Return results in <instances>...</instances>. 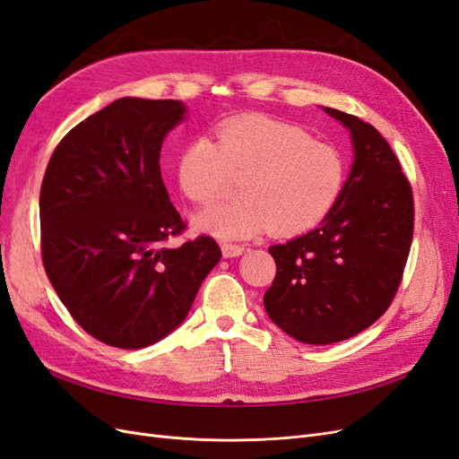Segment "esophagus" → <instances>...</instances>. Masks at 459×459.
I'll return each mask as SVG.
<instances>
[{
    "instance_id": "esophagus-1",
    "label": "esophagus",
    "mask_w": 459,
    "mask_h": 459,
    "mask_svg": "<svg viewBox=\"0 0 459 459\" xmlns=\"http://www.w3.org/2000/svg\"><path fill=\"white\" fill-rule=\"evenodd\" d=\"M245 247L238 245V243H221V253H224L226 258H233V256H239L243 255Z\"/></svg>"
}]
</instances>
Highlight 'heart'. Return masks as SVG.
Segmentation results:
<instances>
[{"label": "heart", "instance_id": "b5f03b06", "mask_svg": "<svg viewBox=\"0 0 459 459\" xmlns=\"http://www.w3.org/2000/svg\"><path fill=\"white\" fill-rule=\"evenodd\" d=\"M235 179H241V199L208 208L197 226L221 239L264 230L290 238L317 226L337 204L346 159L297 124L248 115L224 124L218 143L197 137L178 159L179 187L193 203L218 201Z\"/></svg>", "mask_w": 459, "mask_h": 459}]
</instances>
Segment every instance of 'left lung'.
Segmentation results:
<instances>
[{
    "label": "left lung",
    "mask_w": 459,
    "mask_h": 459,
    "mask_svg": "<svg viewBox=\"0 0 459 459\" xmlns=\"http://www.w3.org/2000/svg\"><path fill=\"white\" fill-rule=\"evenodd\" d=\"M351 130L354 162L322 226L268 251L275 277L264 295L272 322L307 344H331L386 312L413 238V195L391 145L371 124L325 107Z\"/></svg>",
    "instance_id": "8db88e82"
}]
</instances>
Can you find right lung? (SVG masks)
<instances>
[{
	"label": "right lung",
	"mask_w": 459,
	"mask_h": 459,
	"mask_svg": "<svg viewBox=\"0 0 459 459\" xmlns=\"http://www.w3.org/2000/svg\"><path fill=\"white\" fill-rule=\"evenodd\" d=\"M174 100L122 97L55 147L39 189L41 260L53 289L88 335L143 349L184 322L221 258L186 230L160 176L164 135L184 120Z\"/></svg>",
	"instance_id": "obj_1"
}]
</instances>
